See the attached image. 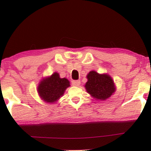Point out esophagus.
I'll return each mask as SVG.
<instances>
[{"mask_svg": "<svg viewBox=\"0 0 151 151\" xmlns=\"http://www.w3.org/2000/svg\"><path fill=\"white\" fill-rule=\"evenodd\" d=\"M72 85L74 86H79L80 85V81L79 80H74L72 81Z\"/></svg>", "mask_w": 151, "mask_h": 151, "instance_id": "34e87169", "label": "esophagus"}]
</instances>
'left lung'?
Instances as JSON below:
<instances>
[{"label":"left lung","instance_id":"8db88e82","mask_svg":"<svg viewBox=\"0 0 151 151\" xmlns=\"http://www.w3.org/2000/svg\"><path fill=\"white\" fill-rule=\"evenodd\" d=\"M86 79L84 87L87 93L96 100L105 101L116 91L114 81L108 74H99L92 70L86 75Z\"/></svg>","mask_w":151,"mask_h":151}]
</instances>
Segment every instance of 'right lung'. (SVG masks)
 I'll return each instance as SVG.
<instances>
[{
	"label": "right lung",
	"instance_id": "right-lung-1",
	"mask_svg": "<svg viewBox=\"0 0 151 151\" xmlns=\"http://www.w3.org/2000/svg\"><path fill=\"white\" fill-rule=\"evenodd\" d=\"M70 82L66 78H61L58 72L42 78L37 86V93L43 101L55 104L62 97Z\"/></svg>",
	"mask_w": 151,
	"mask_h": 151
}]
</instances>
